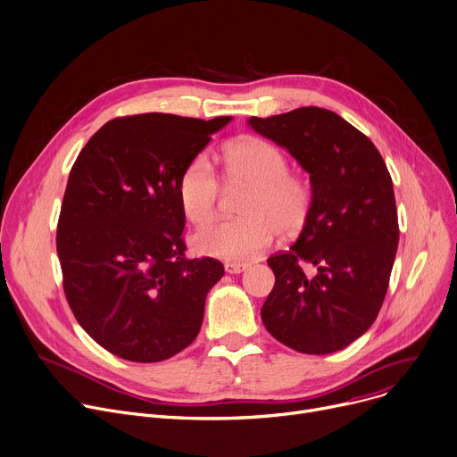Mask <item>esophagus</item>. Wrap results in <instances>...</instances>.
I'll return each mask as SVG.
<instances>
[{"instance_id": "34e87169", "label": "esophagus", "mask_w": 457, "mask_h": 457, "mask_svg": "<svg viewBox=\"0 0 457 457\" xmlns=\"http://www.w3.org/2000/svg\"><path fill=\"white\" fill-rule=\"evenodd\" d=\"M246 268H248L246 262H226L224 264V270L228 273H240V271H245Z\"/></svg>"}]
</instances>
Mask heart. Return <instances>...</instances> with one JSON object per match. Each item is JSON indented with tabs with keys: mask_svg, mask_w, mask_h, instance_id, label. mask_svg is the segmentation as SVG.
I'll list each match as a JSON object with an SVG mask.
<instances>
[{
	"mask_svg": "<svg viewBox=\"0 0 457 457\" xmlns=\"http://www.w3.org/2000/svg\"><path fill=\"white\" fill-rule=\"evenodd\" d=\"M220 165L228 186H250L240 207L245 217L196 233L193 245L198 253L250 261L271 246L278 231L297 237L307 228L314 207L312 184L305 174L288 169L279 146L257 136H240L222 148ZM178 198L193 226L204 228L217 219L222 186L207 156H195L181 170Z\"/></svg>",
	"mask_w": 457,
	"mask_h": 457,
	"instance_id": "heart-1",
	"label": "heart"
}]
</instances>
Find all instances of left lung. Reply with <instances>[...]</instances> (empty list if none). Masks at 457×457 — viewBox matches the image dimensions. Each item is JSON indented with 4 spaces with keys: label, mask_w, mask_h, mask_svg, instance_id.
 <instances>
[{
    "label": "left lung",
    "mask_w": 457,
    "mask_h": 457,
    "mask_svg": "<svg viewBox=\"0 0 457 457\" xmlns=\"http://www.w3.org/2000/svg\"><path fill=\"white\" fill-rule=\"evenodd\" d=\"M250 125L285 146L314 189L307 228L290 250L268 259L276 285L262 323L294 351H340L373 325L387 292L399 245L391 176L371 139L330 110L303 106L250 117Z\"/></svg>",
    "instance_id": "8db88e82"
}]
</instances>
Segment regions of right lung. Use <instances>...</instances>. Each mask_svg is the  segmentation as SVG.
<instances>
[{
	"instance_id": "add662e5",
	"label": "right lung",
	"mask_w": 457,
	"mask_h": 457,
	"mask_svg": "<svg viewBox=\"0 0 457 457\" xmlns=\"http://www.w3.org/2000/svg\"><path fill=\"white\" fill-rule=\"evenodd\" d=\"M229 120L115 117L71 167L56 229L64 294L80 327L119 358L162 361L198 337L224 266L186 257L178 179Z\"/></svg>"
}]
</instances>
